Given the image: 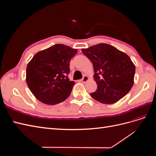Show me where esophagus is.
Listing matches in <instances>:
<instances>
[{
  "instance_id": "obj_1",
  "label": "esophagus",
  "mask_w": 156,
  "mask_h": 156,
  "mask_svg": "<svg viewBox=\"0 0 156 156\" xmlns=\"http://www.w3.org/2000/svg\"><path fill=\"white\" fill-rule=\"evenodd\" d=\"M88 79H89L88 77L87 76V75H84V76L83 77V78L81 79V82L83 83H87L88 81Z\"/></svg>"
}]
</instances>
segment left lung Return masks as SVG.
Returning a JSON list of instances; mask_svg holds the SVG:
<instances>
[{"instance_id":"left-lung-1","label":"left lung","mask_w":156,"mask_h":156,"mask_svg":"<svg viewBox=\"0 0 156 156\" xmlns=\"http://www.w3.org/2000/svg\"><path fill=\"white\" fill-rule=\"evenodd\" d=\"M91 61L94 70L96 90L90 94L96 100L112 104L129 92L134 83L135 64L129 56L107 44H99L82 49Z\"/></svg>"}]
</instances>
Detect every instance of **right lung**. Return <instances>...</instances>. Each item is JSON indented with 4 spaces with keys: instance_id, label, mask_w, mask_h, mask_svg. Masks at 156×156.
Instances as JSON below:
<instances>
[{
    "instance_id": "obj_1",
    "label": "right lung",
    "mask_w": 156,
    "mask_h": 156,
    "mask_svg": "<svg viewBox=\"0 0 156 156\" xmlns=\"http://www.w3.org/2000/svg\"><path fill=\"white\" fill-rule=\"evenodd\" d=\"M77 53V49L56 44L33 56L27 67L26 82L37 100L56 105L69 97L75 84L68 77L69 62Z\"/></svg>"
}]
</instances>
